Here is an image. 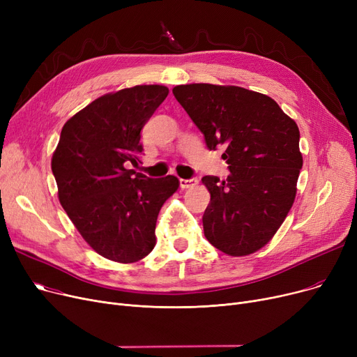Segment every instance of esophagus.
<instances>
[{"mask_svg": "<svg viewBox=\"0 0 357 357\" xmlns=\"http://www.w3.org/2000/svg\"><path fill=\"white\" fill-rule=\"evenodd\" d=\"M198 183V179L197 178H191V179H179V185L182 190H188V188H192V186H195Z\"/></svg>", "mask_w": 357, "mask_h": 357, "instance_id": "obj_1", "label": "esophagus"}]
</instances>
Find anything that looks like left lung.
Wrapping results in <instances>:
<instances>
[{
	"label": "left lung",
	"instance_id": "left-lung-1",
	"mask_svg": "<svg viewBox=\"0 0 357 357\" xmlns=\"http://www.w3.org/2000/svg\"><path fill=\"white\" fill-rule=\"evenodd\" d=\"M175 98L204 135L210 150L222 147L226 181L204 176L211 194L204 234L230 256H246L273 237L287 218L303 167L299 130L276 101L240 86L178 85Z\"/></svg>",
	"mask_w": 357,
	"mask_h": 357
}]
</instances>
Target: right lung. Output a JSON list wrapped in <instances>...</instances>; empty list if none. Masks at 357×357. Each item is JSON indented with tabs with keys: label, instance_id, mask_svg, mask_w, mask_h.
<instances>
[{
	"label": "right lung",
	"instance_id": "obj_1",
	"mask_svg": "<svg viewBox=\"0 0 357 357\" xmlns=\"http://www.w3.org/2000/svg\"><path fill=\"white\" fill-rule=\"evenodd\" d=\"M163 85L107 93L69 119L52 158L63 210L105 259L133 264L156 245V220L178 190L174 175L147 178L128 169L143 152L140 131L167 97Z\"/></svg>",
	"mask_w": 357,
	"mask_h": 357
}]
</instances>
